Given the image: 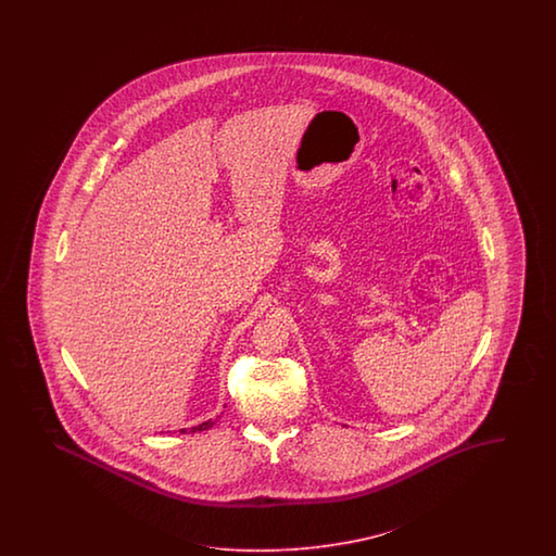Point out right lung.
<instances>
[{
	"label": "right lung",
	"instance_id": "add662e5",
	"mask_svg": "<svg viewBox=\"0 0 556 556\" xmlns=\"http://www.w3.org/2000/svg\"><path fill=\"white\" fill-rule=\"evenodd\" d=\"M214 424H216V421L205 420L202 421L200 426H191L189 430H187V428H184V430H179V432H181V434H187V432H203V430H210V428H212Z\"/></svg>",
	"mask_w": 556,
	"mask_h": 556
}]
</instances>
